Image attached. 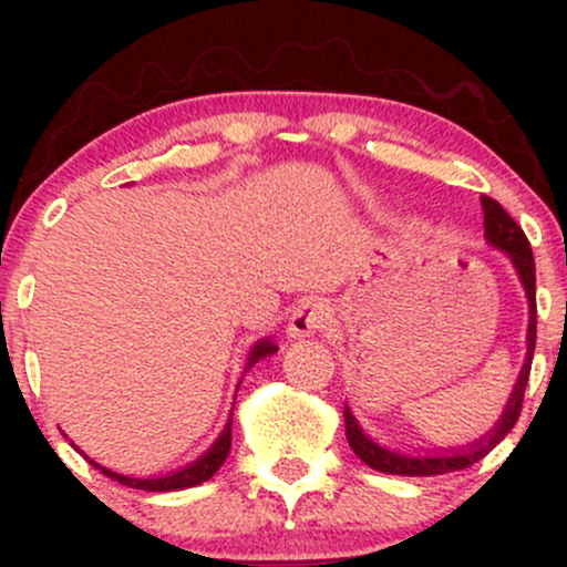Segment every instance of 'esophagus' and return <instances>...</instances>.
Wrapping results in <instances>:
<instances>
[{
  "mask_svg": "<svg viewBox=\"0 0 567 567\" xmlns=\"http://www.w3.org/2000/svg\"><path fill=\"white\" fill-rule=\"evenodd\" d=\"M330 322V303L322 298H306L303 303L296 306L290 322H288V336L290 338H311L322 333Z\"/></svg>",
  "mask_w": 567,
  "mask_h": 567,
  "instance_id": "esophagus-1",
  "label": "esophagus"
}]
</instances>
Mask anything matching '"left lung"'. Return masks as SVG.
<instances>
[{
  "label": "left lung",
  "mask_w": 567,
  "mask_h": 567,
  "mask_svg": "<svg viewBox=\"0 0 567 567\" xmlns=\"http://www.w3.org/2000/svg\"><path fill=\"white\" fill-rule=\"evenodd\" d=\"M483 213H485V239L487 245L496 247L509 258V264L517 271L519 285H523L525 296H528V351H525L523 370H519L517 383H514L509 400H506L504 413L496 421V426L487 429L480 440L470 442V445L461 447H442V451H429V453H408V451H394V447L381 445L375 442L365 429L360 426V421L354 419L349 405H343V424H347V440L354 455H360V461H365L370 470L383 472V474H402V477H432V474H447L466 470V466L477 464L483 455H487L493 447L498 445L506 434L512 432V426L517 424L519 408H523V394L525 383H528L530 362H533V349H536V261H533V250L525 231L514 224V218L496 199L483 197Z\"/></svg>",
  "instance_id": "left-lung-1"
}]
</instances>
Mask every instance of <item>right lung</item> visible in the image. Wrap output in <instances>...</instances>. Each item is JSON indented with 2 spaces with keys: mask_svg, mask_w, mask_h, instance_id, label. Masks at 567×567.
Returning a JSON list of instances; mask_svg holds the SVG:
<instances>
[{
  "mask_svg": "<svg viewBox=\"0 0 567 567\" xmlns=\"http://www.w3.org/2000/svg\"><path fill=\"white\" fill-rule=\"evenodd\" d=\"M277 351V343L271 341V338H261L258 343H252L250 354H247V365H245V373L250 370L252 365H256L258 360H264V357L275 354ZM239 389V383H237ZM74 445V442H71ZM76 447V445H74ZM80 451V447H76ZM231 451V419L226 421L224 432L218 434V440L213 442L210 447H207L205 453L199 455L197 461H192V464L181 466L178 472H167V474H154V477H130V474H120V472H112L106 470V466H101L97 461L90 458V455H82L84 458L90 461V464L95 466L97 472L106 474V477L116 480L120 485H127V487H135V491H152V493H171V491H184V487H194L199 483H205V480H210L213 474H216L220 470V464L226 461V455H229Z\"/></svg>",
  "mask_w": 567,
  "mask_h": 567,
  "instance_id": "add662e5",
  "label": "right lung"
}]
</instances>
